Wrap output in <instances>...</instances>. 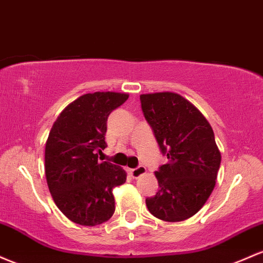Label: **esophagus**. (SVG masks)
<instances>
[{
	"instance_id": "obj_1",
	"label": "esophagus",
	"mask_w": 263,
	"mask_h": 263,
	"mask_svg": "<svg viewBox=\"0 0 263 263\" xmlns=\"http://www.w3.org/2000/svg\"><path fill=\"white\" fill-rule=\"evenodd\" d=\"M128 174L131 175L134 178H137V177H140V176H142V175L146 174V167L141 164V166L136 167V168H129L128 170Z\"/></svg>"
}]
</instances>
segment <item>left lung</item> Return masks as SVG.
<instances>
[{
    "label": "left lung",
    "instance_id": "left-lung-1",
    "mask_svg": "<svg viewBox=\"0 0 263 263\" xmlns=\"http://www.w3.org/2000/svg\"><path fill=\"white\" fill-rule=\"evenodd\" d=\"M141 108L167 163L155 172L158 191L146 198L148 211L162 221L192 217L216 184L221 154L212 127L191 102L177 93L141 95Z\"/></svg>",
    "mask_w": 263,
    "mask_h": 263
}]
</instances>
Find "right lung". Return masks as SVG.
I'll return each mask as SVG.
<instances>
[{"instance_id": "obj_1", "label": "right lung", "mask_w": 263, "mask_h": 263, "mask_svg": "<svg viewBox=\"0 0 263 263\" xmlns=\"http://www.w3.org/2000/svg\"><path fill=\"white\" fill-rule=\"evenodd\" d=\"M128 95H83L62 111L45 149V174L54 203L68 220L82 226L107 221L115 212L114 187L126 182L117 164L99 162L107 147V118Z\"/></svg>"}]
</instances>
